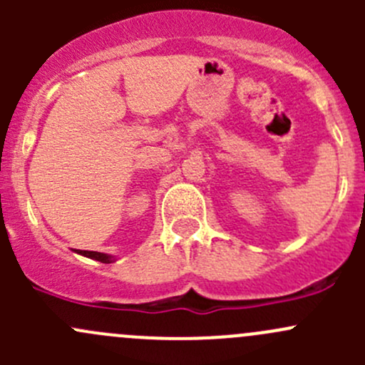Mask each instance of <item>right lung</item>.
<instances>
[{
    "label": "right lung",
    "mask_w": 365,
    "mask_h": 365,
    "mask_svg": "<svg viewBox=\"0 0 365 365\" xmlns=\"http://www.w3.org/2000/svg\"><path fill=\"white\" fill-rule=\"evenodd\" d=\"M73 252L81 254V256H84V257H90V259L101 261V263H113V261H116V257L111 256V254H106V252H95V251H79V249H73Z\"/></svg>",
    "instance_id": "obj_1"
}]
</instances>
